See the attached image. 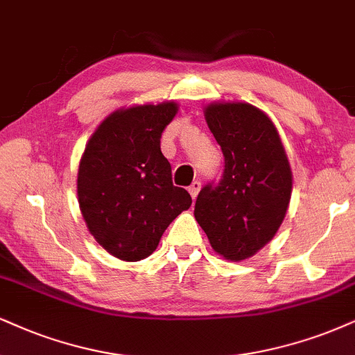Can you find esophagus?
<instances>
[{"mask_svg": "<svg viewBox=\"0 0 355 355\" xmlns=\"http://www.w3.org/2000/svg\"><path fill=\"white\" fill-rule=\"evenodd\" d=\"M199 191H200V182H199V181H194V182H192V184L189 186V194L192 196V199L198 198Z\"/></svg>", "mask_w": 355, "mask_h": 355, "instance_id": "obj_1", "label": "esophagus"}]
</instances>
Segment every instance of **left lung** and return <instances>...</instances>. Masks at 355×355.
Segmentation results:
<instances>
[{
    "mask_svg": "<svg viewBox=\"0 0 355 355\" xmlns=\"http://www.w3.org/2000/svg\"><path fill=\"white\" fill-rule=\"evenodd\" d=\"M205 121L224 153V173L196 200L194 216L218 255L240 261L268 243L291 199V169L278 131L250 103H212Z\"/></svg>",
    "mask_w": 355,
    "mask_h": 355,
    "instance_id": "obj_1",
    "label": "left lung"
}]
</instances>
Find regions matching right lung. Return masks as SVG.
<instances>
[{
	"label": "right lung",
	"mask_w": 355,
	"mask_h": 355,
	"mask_svg": "<svg viewBox=\"0 0 355 355\" xmlns=\"http://www.w3.org/2000/svg\"><path fill=\"white\" fill-rule=\"evenodd\" d=\"M176 113L174 102L118 110L85 146L77 178L82 216L95 240L120 260L151 255L168 225L192 204L189 192L173 184L161 153V135Z\"/></svg>",
	"instance_id": "obj_1"
}]
</instances>
